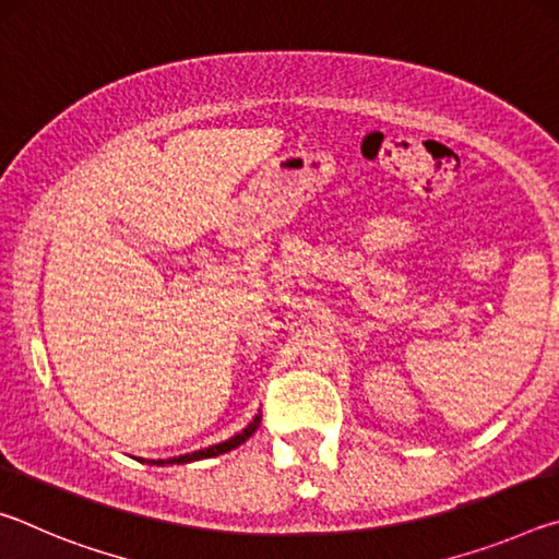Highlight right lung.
<instances>
[{"label": "right lung", "mask_w": 559, "mask_h": 559, "mask_svg": "<svg viewBox=\"0 0 559 559\" xmlns=\"http://www.w3.org/2000/svg\"><path fill=\"white\" fill-rule=\"evenodd\" d=\"M259 424H261V414H257L251 419V424L246 429H241L239 433H234L231 439H226V441H222V443H214V447H206V449H200V451H192V453H185V456H175V459H143V463H150V466H173V463H192V461H202V459H214V456H219V453H226V451H231V449H236V447H241V443L249 439V437H253V433H257V429H259Z\"/></svg>", "instance_id": "obj_1"}]
</instances>
